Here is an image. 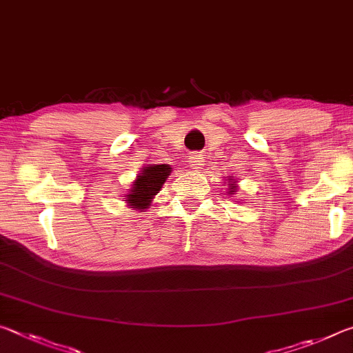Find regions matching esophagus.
Instances as JSON below:
<instances>
[{"instance_id":"obj_1","label":"esophagus","mask_w":353,"mask_h":353,"mask_svg":"<svg viewBox=\"0 0 353 353\" xmlns=\"http://www.w3.org/2000/svg\"><path fill=\"white\" fill-rule=\"evenodd\" d=\"M202 165H204V155H201L198 152H194V154L190 155V166L194 171L196 170H201Z\"/></svg>"}]
</instances>
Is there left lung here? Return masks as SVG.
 Here are the masks:
<instances>
[{"instance_id": "1", "label": "left lung", "mask_w": 353, "mask_h": 353, "mask_svg": "<svg viewBox=\"0 0 353 353\" xmlns=\"http://www.w3.org/2000/svg\"><path fill=\"white\" fill-rule=\"evenodd\" d=\"M229 185H232V183H229ZM230 191H234V188H230Z\"/></svg>"}]
</instances>
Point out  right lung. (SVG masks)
Returning <instances> with one entry per match:
<instances>
[{"mask_svg": "<svg viewBox=\"0 0 353 353\" xmlns=\"http://www.w3.org/2000/svg\"><path fill=\"white\" fill-rule=\"evenodd\" d=\"M170 172L171 168L168 165H151L143 170L141 176L134 182L130 194H128V204L132 205V208H148V205H151V199L162 188Z\"/></svg>", "mask_w": 353, "mask_h": 353, "instance_id": "add662e5", "label": "right lung"}]
</instances>
